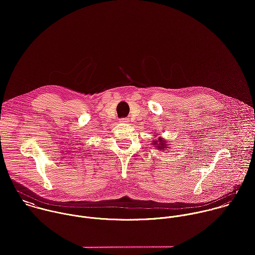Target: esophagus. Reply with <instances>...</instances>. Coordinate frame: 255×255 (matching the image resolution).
Here are the masks:
<instances>
[{
	"instance_id": "1",
	"label": "esophagus",
	"mask_w": 255,
	"mask_h": 255,
	"mask_svg": "<svg viewBox=\"0 0 255 255\" xmlns=\"http://www.w3.org/2000/svg\"><path fill=\"white\" fill-rule=\"evenodd\" d=\"M120 122L121 123H128V118H122V119H120Z\"/></svg>"
}]
</instances>
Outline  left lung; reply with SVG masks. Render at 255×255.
I'll use <instances>...</instances> for the list:
<instances>
[{
  "mask_svg": "<svg viewBox=\"0 0 255 255\" xmlns=\"http://www.w3.org/2000/svg\"><path fill=\"white\" fill-rule=\"evenodd\" d=\"M155 136H156V134H155ZM151 144L153 145V147L158 148V150H164V148H166V143H165L164 139H162L160 137L155 139V140H153ZM164 151H166V149Z\"/></svg>",
  "mask_w": 255,
  "mask_h": 255,
  "instance_id": "obj_1",
  "label": "left lung"
}]
</instances>
